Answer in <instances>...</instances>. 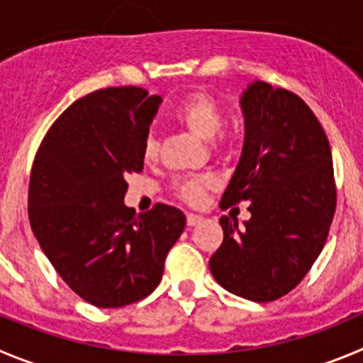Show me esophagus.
I'll return each mask as SVG.
<instances>
[{
  "mask_svg": "<svg viewBox=\"0 0 363 363\" xmlns=\"http://www.w3.org/2000/svg\"><path fill=\"white\" fill-rule=\"evenodd\" d=\"M202 220L204 218H202L201 215H193V213H188V218H186V222H188L189 228H195V225H199Z\"/></svg>",
  "mask_w": 363,
  "mask_h": 363,
  "instance_id": "1",
  "label": "esophagus"
}]
</instances>
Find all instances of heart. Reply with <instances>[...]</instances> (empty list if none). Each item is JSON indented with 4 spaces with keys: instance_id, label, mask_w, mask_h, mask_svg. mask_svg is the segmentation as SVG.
Returning a JSON list of instances; mask_svg holds the SVG:
<instances>
[{
    "instance_id": "obj_1",
    "label": "heart",
    "mask_w": 363,
    "mask_h": 363,
    "mask_svg": "<svg viewBox=\"0 0 363 363\" xmlns=\"http://www.w3.org/2000/svg\"><path fill=\"white\" fill-rule=\"evenodd\" d=\"M172 116L181 127L191 132L193 135H197L199 140L209 141L213 150H222L225 147V141L218 135L225 123V114H223L222 105L208 93H191L186 96L175 105ZM157 152V138L154 134H148L143 143L145 161H154ZM216 186H218V181L213 175H199V177H189L177 182L175 193L188 204L197 206L204 201L206 193L209 189H215Z\"/></svg>"
}]
</instances>
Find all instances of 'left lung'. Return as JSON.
I'll list each match as a JSON object with an SVG mask.
<instances>
[{"label": "left lung", "instance_id": "obj_1", "mask_svg": "<svg viewBox=\"0 0 363 363\" xmlns=\"http://www.w3.org/2000/svg\"><path fill=\"white\" fill-rule=\"evenodd\" d=\"M242 157L220 208L249 202L250 218H220L223 242L209 259L220 286L256 303L286 296L326 243L337 208L330 141L297 94L256 80L240 100Z\"/></svg>", "mask_w": 363, "mask_h": 363}]
</instances>
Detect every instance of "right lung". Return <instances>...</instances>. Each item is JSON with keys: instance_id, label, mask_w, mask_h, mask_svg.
Segmentation results:
<instances>
[{"instance_id": "add662e5", "label": "right lung", "mask_w": 363, "mask_h": 363, "mask_svg": "<svg viewBox=\"0 0 363 363\" xmlns=\"http://www.w3.org/2000/svg\"><path fill=\"white\" fill-rule=\"evenodd\" d=\"M161 96L107 87L71 104L33 159L30 225L64 283L98 308L145 299L186 225L174 206L135 215L123 202L128 174L143 170V143Z\"/></svg>"}]
</instances>
